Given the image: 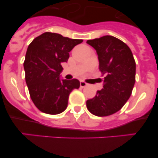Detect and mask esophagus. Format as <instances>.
I'll use <instances>...</instances> for the list:
<instances>
[{
  "mask_svg": "<svg viewBox=\"0 0 158 158\" xmlns=\"http://www.w3.org/2000/svg\"><path fill=\"white\" fill-rule=\"evenodd\" d=\"M87 85H88V84H87L86 82H85L84 81H81V82H80L81 88H85Z\"/></svg>",
  "mask_w": 158,
  "mask_h": 158,
  "instance_id": "34e87169",
  "label": "esophagus"
}]
</instances>
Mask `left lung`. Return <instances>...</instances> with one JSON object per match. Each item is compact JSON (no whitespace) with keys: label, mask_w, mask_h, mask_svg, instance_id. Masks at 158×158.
<instances>
[{"label":"left lung","mask_w":158,"mask_h":158,"mask_svg":"<svg viewBox=\"0 0 158 158\" xmlns=\"http://www.w3.org/2000/svg\"><path fill=\"white\" fill-rule=\"evenodd\" d=\"M96 50L99 70L103 74L104 86L92 99L87 101V108L93 115L107 116L119 111L132 94L136 77V63L126 43L112 35L88 40Z\"/></svg>","instance_id":"8db88e82"}]
</instances>
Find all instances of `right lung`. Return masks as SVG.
Segmentation results:
<instances>
[{"label":"right lung","mask_w":158,"mask_h":158,"mask_svg":"<svg viewBox=\"0 0 158 158\" xmlns=\"http://www.w3.org/2000/svg\"><path fill=\"white\" fill-rule=\"evenodd\" d=\"M82 40H73L52 32L36 37L27 49L24 69L30 97L44 113L57 115L67 107L69 94L80 87L77 79L65 80L60 77L62 64L69 52Z\"/></svg>","instance_id":"1"}]
</instances>
